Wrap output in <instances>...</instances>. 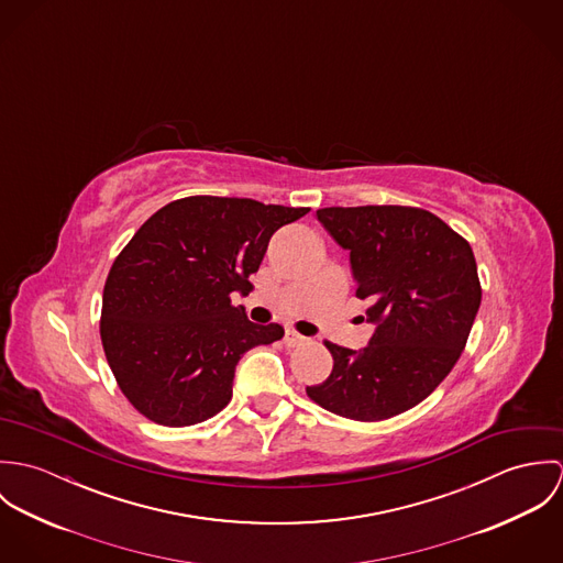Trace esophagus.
I'll return each mask as SVG.
<instances>
[{
  "instance_id": "obj_1",
  "label": "esophagus",
  "mask_w": 563,
  "mask_h": 563,
  "mask_svg": "<svg viewBox=\"0 0 563 563\" xmlns=\"http://www.w3.org/2000/svg\"><path fill=\"white\" fill-rule=\"evenodd\" d=\"M301 342H306V338L301 333H297L295 329H286V335H284V344L286 346H297Z\"/></svg>"
}]
</instances>
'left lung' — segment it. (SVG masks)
<instances>
[{
    "label": "left lung",
    "instance_id": "1",
    "mask_svg": "<svg viewBox=\"0 0 563 563\" xmlns=\"http://www.w3.org/2000/svg\"><path fill=\"white\" fill-rule=\"evenodd\" d=\"M317 219L349 251L375 331L360 351L327 342L333 371L306 393L351 420L393 418L427 399L466 346L482 306L473 249L420 208H322Z\"/></svg>",
    "mask_w": 563,
    "mask_h": 563
}]
</instances>
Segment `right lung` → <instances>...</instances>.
I'll list each match as a JSON object with an SVG mask.
<instances>
[{
  "label": "right lung",
  "mask_w": 563,
  "mask_h": 563,
  "mask_svg": "<svg viewBox=\"0 0 563 563\" xmlns=\"http://www.w3.org/2000/svg\"><path fill=\"white\" fill-rule=\"evenodd\" d=\"M310 208L239 197H186L161 208L114 260L101 342L119 388L141 413L188 427L230 399L242 355L284 335L234 308L271 236Z\"/></svg>",
  "instance_id": "right-lung-1"
}]
</instances>
